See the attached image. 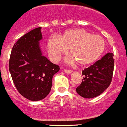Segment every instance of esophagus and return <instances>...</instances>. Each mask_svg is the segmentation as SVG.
<instances>
[{
    "mask_svg": "<svg viewBox=\"0 0 127 127\" xmlns=\"http://www.w3.org/2000/svg\"><path fill=\"white\" fill-rule=\"evenodd\" d=\"M64 72H65V73L68 74H71L72 72V70H65V69H64Z\"/></svg>",
    "mask_w": 127,
    "mask_h": 127,
    "instance_id": "obj_1",
    "label": "esophagus"
}]
</instances>
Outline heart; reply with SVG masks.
I'll list each match as a JSON object with an SVG mask.
<instances>
[{"label": "heart", "instance_id": "b5f03b06", "mask_svg": "<svg viewBox=\"0 0 127 127\" xmlns=\"http://www.w3.org/2000/svg\"><path fill=\"white\" fill-rule=\"evenodd\" d=\"M70 49L68 62L76 61L81 65H87L99 59L105 49L102 37L93 35L82 29L65 31L60 37H51L47 42L48 55L53 62H58Z\"/></svg>", "mask_w": 127, "mask_h": 127}]
</instances>
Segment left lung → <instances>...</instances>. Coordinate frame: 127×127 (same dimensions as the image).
<instances>
[{
    "mask_svg": "<svg viewBox=\"0 0 127 127\" xmlns=\"http://www.w3.org/2000/svg\"><path fill=\"white\" fill-rule=\"evenodd\" d=\"M114 55L108 53L89 68L82 71V83L76 92L85 98H92L101 94L111 82L114 67Z\"/></svg>",
    "mask_w": 127,
    "mask_h": 127,
    "instance_id": "obj_1",
    "label": "left lung"
}]
</instances>
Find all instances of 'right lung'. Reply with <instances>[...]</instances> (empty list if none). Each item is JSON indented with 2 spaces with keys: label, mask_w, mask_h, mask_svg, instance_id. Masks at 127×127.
I'll use <instances>...</instances> for the list:
<instances>
[{
  "label": "right lung",
  "mask_w": 127,
  "mask_h": 127,
  "mask_svg": "<svg viewBox=\"0 0 127 127\" xmlns=\"http://www.w3.org/2000/svg\"><path fill=\"white\" fill-rule=\"evenodd\" d=\"M41 27L26 33L16 42L11 53L9 69L19 93L33 101L44 99L51 92L52 79L59 70L43 56L39 46Z\"/></svg>",
  "instance_id": "1"
}]
</instances>
